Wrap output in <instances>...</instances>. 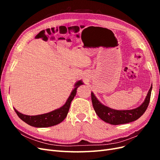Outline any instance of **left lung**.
<instances>
[{
    "instance_id": "left-lung-1",
    "label": "left lung",
    "mask_w": 160,
    "mask_h": 160,
    "mask_svg": "<svg viewBox=\"0 0 160 160\" xmlns=\"http://www.w3.org/2000/svg\"><path fill=\"white\" fill-rule=\"evenodd\" d=\"M152 90V85L143 102L139 107L129 110H116L101 103L95 94L91 92L92 103L95 113L100 119L111 125L128 123L138 119L146 111L149 103Z\"/></svg>"
}]
</instances>
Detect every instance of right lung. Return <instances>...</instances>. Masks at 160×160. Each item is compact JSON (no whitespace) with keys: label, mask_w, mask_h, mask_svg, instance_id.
Returning a JSON list of instances; mask_svg holds the SVG:
<instances>
[{"label":"right lung","mask_w":160,"mask_h":160,"mask_svg":"<svg viewBox=\"0 0 160 160\" xmlns=\"http://www.w3.org/2000/svg\"><path fill=\"white\" fill-rule=\"evenodd\" d=\"M81 85H83V82L82 80L77 81L74 85V88L72 90L65 103L61 108L53 110L51 112L37 115H27L18 112L15 108H14V109L19 118L31 126L35 128H48L54 126V125L61 123L66 118L67 113L69 112L71 101L77 93V89Z\"/></svg>","instance_id":"add662e5"}]
</instances>
